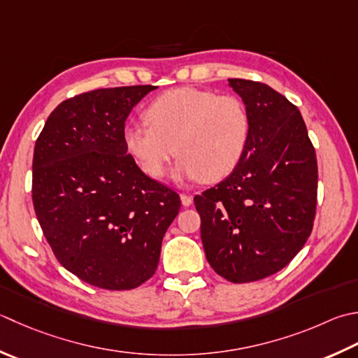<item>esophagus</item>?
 <instances>
[{"mask_svg":"<svg viewBox=\"0 0 358 358\" xmlns=\"http://www.w3.org/2000/svg\"><path fill=\"white\" fill-rule=\"evenodd\" d=\"M180 199H181V203H183V206H191L192 205V195L180 194Z\"/></svg>","mask_w":358,"mask_h":358,"instance_id":"obj_1","label":"esophagus"}]
</instances>
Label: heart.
I'll use <instances>...</instances> for the list:
<instances>
[{"label": "heart", "instance_id": "obj_1", "mask_svg": "<svg viewBox=\"0 0 358 358\" xmlns=\"http://www.w3.org/2000/svg\"><path fill=\"white\" fill-rule=\"evenodd\" d=\"M151 124H130L124 145L147 177L163 178L173 153L177 180L225 178L247 149L250 116L242 101L214 91L180 87L166 91L145 111Z\"/></svg>", "mask_w": 358, "mask_h": 358}]
</instances>
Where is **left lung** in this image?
I'll list each match as a JSON object with an SVG mask.
<instances>
[{"mask_svg":"<svg viewBox=\"0 0 358 358\" xmlns=\"http://www.w3.org/2000/svg\"><path fill=\"white\" fill-rule=\"evenodd\" d=\"M228 82L248 111V144L229 177L194 203L209 265L242 284L275 275L304 247L317 209L318 166L295 105L265 83Z\"/></svg>","mask_w":358,"mask_h":358,"instance_id":"8db88e82","label":"left lung"}]
</instances>
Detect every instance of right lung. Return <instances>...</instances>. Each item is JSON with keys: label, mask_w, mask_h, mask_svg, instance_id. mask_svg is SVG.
<instances>
[{"label": "right lung", "mask_w": 358, "mask_h": 358, "mask_svg": "<svg viewBox=\"0 0 358 358\" xmlns=\"http://www.w3.org/2000/svg\"><path fill=\"white\" fill-rule=\"evenodd\" d=\"M153 85L88 91L63 101L35 143L32 201L57 261L99 289L130 290L155 273L180 195L139 169L125 119Z\"/></svg>", "instance_id": "obj_1"}]
</instances>
